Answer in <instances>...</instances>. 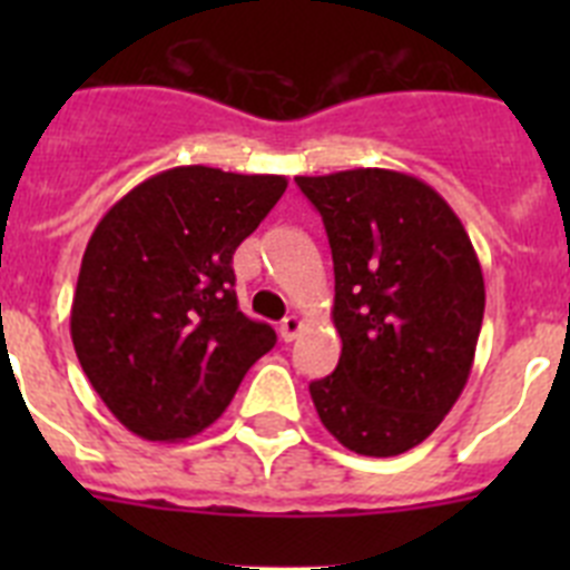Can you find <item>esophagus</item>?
<instances>
[{"mask_svg":"<svg viewBox=\"0 0 570 570\" xmlns=\"http://www.w3.org/2000/svg\"><path fill=\"white\" fill-rule=\"evenodd\" d=\"M302 331V320L296 314H291V316H285V320L279 322V336L285 342H291V340H296V334H299Z\"/></svg>","mask_w":570,"mask_h":570,"instance_id":"34e87169","label":"esophagus"}]
</instances>
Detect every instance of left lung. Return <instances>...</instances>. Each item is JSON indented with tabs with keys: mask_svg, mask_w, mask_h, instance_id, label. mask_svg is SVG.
Instances as JSON below:
<instances>
[{
	"mask_svg": "<svg viewBox=\"0 0 570 570\" xmlns=\"http://www.w3.org/2000/svg\"><path fill=\"white\" fill-rule=\"evenodd\" d=\"M334 256L340 365L311 382L322 425L354 454H405L434 434L471 374L485 282L460 216L385 168L296 176Z\"/></svg>",
	"mask_w": 570,
	"mask_h": 570,
	"instance_id": "left-lung-1",
	"label": "left lung"
}]
</instances>
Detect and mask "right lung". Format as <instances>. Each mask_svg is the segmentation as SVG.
<instances>
[{
	"label": "right lung",
	"mask_w": 570,
	"mask_h": 570,
	"mask_svg": "<svg viewBox=\"0 0 570 570\" xmlns=\"http://www.w3.org/2000/svg\"><path fill=\"white\" fill-rule=\"evenodd\" d=\"M285 188V176L179 165L99 219L70 305V340L130 434L176 442L205 431L276 345L271 325L236 308L230 262Z\"/></svg>",
	"instance_id": "right-lung-1"
}]
</instances>
